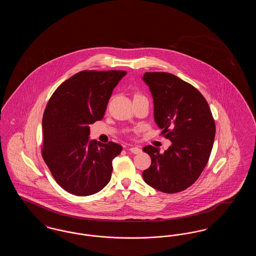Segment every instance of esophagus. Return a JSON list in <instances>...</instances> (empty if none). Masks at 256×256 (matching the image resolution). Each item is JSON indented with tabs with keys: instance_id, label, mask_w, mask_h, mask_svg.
Here are the masks:
<instances>
[{
	"instance_id": "esophagus-1",
	"label": "esophagus",
	"mask_w": 256,
	"mask_h": 256,
	"mask_svg": "<svg viewBox=\"0 0 256 256\" xmlns=\"http://www.w3.org/2000/svg\"><path fill=\"white\" fill-rule=\"evenodd\" d=\"M128 150H130V152H132V154H140V152H142V150H141L140 148H138V146H132V148H128Z\"/></svg>"
}]
</instances>
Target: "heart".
Listing matches in <instances>:
<instances>
[{
    "mask_svg": "<svg viewBox=\"0 0 256 256\" xmlns=\"http://www.w3.org/2000/svg\"><path fill=\"white\" fill-rule=\"evenodd\" d=\"M137 96H138V95H137ZM135 97H136V96H135Z\"/></svg>",
    "mask_w": 256,
    "mask_h": 256,
    "instance_id": "obj_1",
    "label": "heart"
}]
</instances>
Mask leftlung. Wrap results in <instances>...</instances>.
I'll return each instance as SVG.
<instances>
[{"mask_svg":"<svg viewBox=\"0 0 256 256\" xmlns=\"http://www.w3.org/2000/svg\"><path fill=\"white\" fill-rule=\"evenodd\" d=\"M154 100V122L172 142L164 152L146 146L150 158L145 182L164 193H178L200 176L215 139V122L206 100L194 86L165 72L144 74Z\"/></svg>","mask_w":256,"mask_h":256,"instance_id":"obj_1","label":"left lung"}]
</instances>
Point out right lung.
<instances>
[{"label": "right lung", "instance_id": "add662e5", "mask_svg": "<svg viewBox=\"0 0 256 256\" xmlns=\"http://www.w3.org/2000/svg\"><path fill=\"white\" fill-rule=\"evenodd\" d=\"M126 71H82L58 87L43 115L42 156L56 182L74 195H93L110 182L116 143L90 139Z\"/></svg>", "mask_w": 256, "mask_h": 256}]
</instances>
